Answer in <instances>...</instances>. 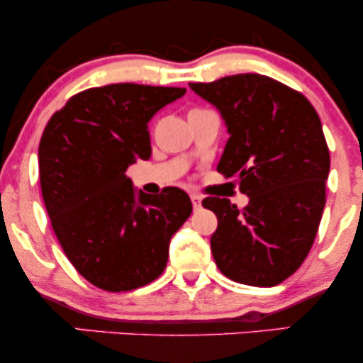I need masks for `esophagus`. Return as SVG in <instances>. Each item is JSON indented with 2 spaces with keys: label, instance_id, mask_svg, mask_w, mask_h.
<instances>
[{
  "label": "esophagus",
  "instance_id": "34e87169",
  "mask_svg": "<svg viewBox=\"0 0 363 363\" xmlns=\"http://www.w3.org/2000/svg\"><path fill=\"white\" fill-rule=\"evenodd\" d=\"M201 194H198V193H191V201H193V206L196 208V210H198L199 206H201Z\"/></svg>",
  "mask_w": 363,
  "mask_h": 363
}]
</instances>
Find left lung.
Segmentation results:
<instances>
[{
  "instance_id": "obj_1",
  "label": "left lung",
  "mask_w": 363,
  "mask_h": 363,
  "mask_svg": "<svg viewBox=\"0 0 363 363\" xmlns=\"http://www.w3.org/2000/svg\"><path fill=\"white\" fill-rule=\"evenodd\" d=\"M213 104L228 138L216 170L249 196L239 210L205 198L218 218L211 252L230 280L274 286L301 268L326 205L329 150L320 119L301 91L257 73L189 83Z\"/></svg>"
}]
</instances>
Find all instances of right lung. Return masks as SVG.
Wrapping results in <instances>:
<instances>
[{
  "label": "right lung",
  "instance_id": "right-lung-1",
  "mask_svg": "<svg viewBox=\"0 0 363 363\" xmlns=\"http://www.w3.org/2000/svg\"><path fill=\"white\" fill-rule=\"evenodd\" d=\"M186 89L114 83L73 95L39 143L45 210L66 257L91 285L128 291L164 273L169 242L189 218L184 191L136 193L126 170L152 155L148 123Z\"/></svg>",
  "mask_w": 363,
  "mask_h": 363
}]
</instances>
